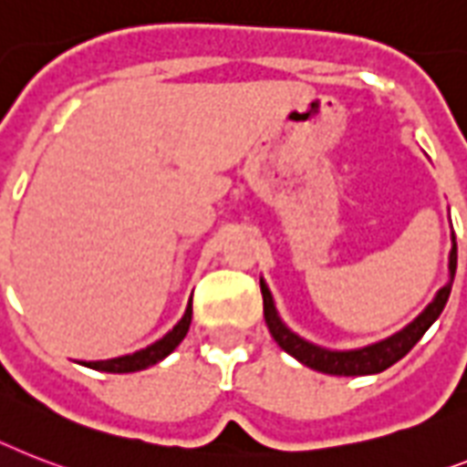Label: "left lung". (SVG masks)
I'll return each mask as SVG.
<instances>
[{
	"label": "left lung",
	"instance_id": "obj_1",
	"mask_svg": "<svg viewBox=\"0 0 467 467\" xmlns=\"http://www.w3.org/2000/svg\"><path fill=\"white\" fill-rule=\"evenodd\" d=\"M456 234L451 233L449 280H446V285L439 287V293L434 295V299H431L430 305L424 306L422 314H418L405 328H400V331L389 336V338L365 345V348H355V350H331V348H321V345L312 343V340L302 338V336H297L295 331H290L285 326V321L280 319L266 280L261 278L264 319H266V326L268 331H271L273 340H275L287 355H293L297 362H302V365L309 367V369L333 374V377H367V374H379V371H384L391 365H396L398 359H403L405 355L415 348V343L422 338L424 331L439 319V314L443 312V306L449 302L453 275H456Z\"/></svg>",
	"mask_w": 467,
	"mask_h": 467
}]
</instances>
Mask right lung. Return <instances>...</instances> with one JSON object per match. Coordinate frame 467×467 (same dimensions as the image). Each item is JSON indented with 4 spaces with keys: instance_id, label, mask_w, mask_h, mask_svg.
Here are the masks:
<instances>
[{
    "instance_id": "obj_1",
    "label": "right lung",
    "mask_w": 467,
    "mask_h": 467,
    "mask_svg": "<svg viewBox=\"0 0 467 467\" xmlns=\"http://www.w3.org/2000/svg\"><path fill=\"white\" fill-rule=\"evenodd\" d=\"M189 324H192V299H189L187 309H184V317L177 321L172 331H168L161 340H155L153 345H148L143 350H136L131 355H122V358L112 359H98V362H81L83 367H90V369L98 371H109V374H129V371H141L148 367L158 365L161 359H165L170 352L177 348V345L184 340L189 331Z\"/></svg>"
}]
</instances>
